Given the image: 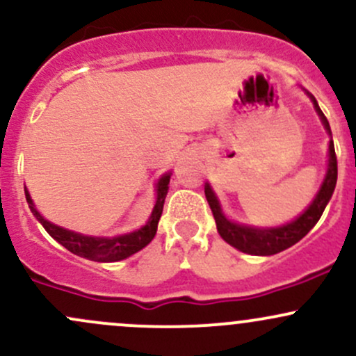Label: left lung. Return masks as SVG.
<instances>
[{
  "mask_svg": "<svg viewBox=\"0 0 356 356\" xmlns=\"http://www.w3.org/2000/svg\"><path fill=\"white\" fill-rule=\"evenodd\" d=\"M307 95H309V92H307ZM309 96L312 103H314L316 111L321 116L324 128H326L327 134L331 135L330 123H327L326 116L323 115L321 108L316 103L314 96ZM337 179L338 160L337 154H334L333 140H330V163H327L326 177H324V182L321 189H319L318 196L314 197V201L311 202L309 208L304 211L298 220L287 222V225L277 226V228H250V226L238 225V222L229 221L228 218L222 214L220 202H218V199L214 196L213 189H211L208 182H206L204 186V194L209 202V208L213 211L214 220H216L218 233H220L226 243L238 248L240 252L250 253V255H275V253L282 252V250L298 243L299 240H302V238L314 228V225L319 221V218H321L324 208H326L327 201L333 196Z\"/></svg>",
  "mask_w": 356,
  "mask_h": 356,
  "instance_id": "obj_1",
  "label": "left lung"
}]
</instances>
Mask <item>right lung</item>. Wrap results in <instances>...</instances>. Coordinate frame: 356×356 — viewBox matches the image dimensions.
<instances>
[{"label":"right lung","instance_id":"obj_1","mask_svg":"<svg viewBox=\"0 0 356 356\" xmlns=\"http://www.w3.org/2000/svg\"><path fill=\"white\" fill-rule=\"evenodd\" d=\"M169 181L170 174H165L159 181L157 186V202H155L154 211H152L150 220L147 221L145 226H142L140 229H136L134 233H128V235H121L115 238H95V236H84L79 233L69 232V229L60 228V226L52 225L47 220H44L40 213L35 209L30 194L25 191L26 201L30 204V211L33 213V216L42 222V226L47 229L50 236L54 240H57L62 247H65L69 252H72L74 255H79L83 259H89L95 261H118L127 259V257L134 255V253L147 247L152 240H154L155 233H157V225L160 216H162L163 211V202H165L167 191H169Z\"/></svg>","mask_w":356,"mask_h":356}]
</instances>
